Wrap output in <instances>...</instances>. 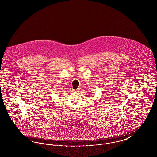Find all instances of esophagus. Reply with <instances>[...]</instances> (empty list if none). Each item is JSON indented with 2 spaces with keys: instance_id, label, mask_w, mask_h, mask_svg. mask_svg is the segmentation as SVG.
<instances>
[{
  "instance_id": "34e87169",
  "label": "esophagus",
  "mask_w": 157,
  "mask_h": 157,
  "mask_svg": "<svg viewBox=\"0 0 157 157\" xmlns=\"http://www.w3.org/2000/svg\"><path fill=\"white\" fill-rule=\"evenodd\" d=\"M74 92H79V91H80V90H79V88H78V89H76V90H74Z\"/></svg>"
}]
</instances>
